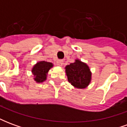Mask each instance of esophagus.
I'll list each match as a JSON object with an SVG mask.
<instances>
[{
  "instance_id": "obj_1",
  "label": "esophagus",
  "mask_w": 127,
  "mask_h": 127,
  "mask_svg": "<svg viewBox=\"0 0 127 127\" xmlns=\"http://www.w3.org/2000/svg\"><path fill=\"white\" fill-rule=\"evenodd\" d=\"M64 63V61L63 60H58L57 61V64L58 66H63V64Z\"/></svg>"
}]
</instances>
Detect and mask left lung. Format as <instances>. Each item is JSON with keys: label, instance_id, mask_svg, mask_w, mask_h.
Instances as JSON below:
<instances>
[{"label": "left lung", "instance_id": "obj_1", "mask_svg": "<svg viewBox=\"0 0 127 127\" xmlns=\"http://www.w3.org/2000/svg\"><path fill=\"white\" fill-rule=\"evenodd\" d=\"M68 81L77 88H85L91 80V72L88 66L79 60H75L65 67Z\"/></svg>", "mask_w": 127, "mask_h": 127}]
</instances>
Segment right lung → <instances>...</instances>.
Masks as SVG:
<instances>
[{"mask_svg":"<svg viewBox=\"0 0 127 127\" xmlns=\"http://www.w3.org/2000/svg\"><path fill=\"white\" fill-rule=\"evenodd\" d=\"M53 66V64L49 62L41 61L33 66L32 73L34 75V80L36 82H43L46 80L47 74L49 70Z\"/></svg>","mask_w":127,"mask_h":127,"instance_id":"1","label":"right lung"}]
</instances>
